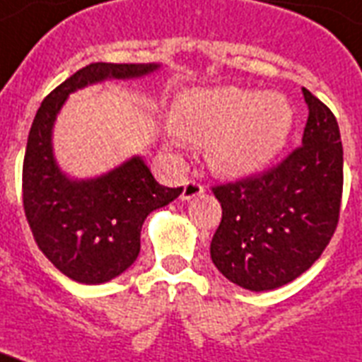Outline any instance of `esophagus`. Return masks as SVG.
I'll list each match as a JSON object with an SVG mask.
<instances>
[{
    "label": "esophagus",
    "instance_id": "1",
    "mask_svg": "<svg viewBox=\"0 0 362 362\" xmlns=\"http://www.w3.org/2000/svg\"><path fill=\"white\" fill-rule=\"evenodd\" d=\"M204 193V186L201 182L197 180H187L184 184V192H182V199H193L197 197V195H203Z\"/></svg>",
    "mask_w": 362,
    "mask_h": 362
}]
</instances>
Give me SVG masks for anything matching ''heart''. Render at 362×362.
I'll use <instances>...</instances> for the list:
<instances>
[{
  "mask_svg": "<svg viewBox=\"0 0 362 362\" xmlns=\"http://www.w3.org/2000/svg\"><path fill=\"white\" fill-rule=\"evenodd\" d=\"M175 124L186 141H210L206 158L212 169L244 176L264 167L284 148L293 110L276 93L237 86L193 90L176 105Z\"/></svg>",
  "mask_w": 362,
  "mask_h": 362,
  "instance_id": "obj_1",
  "label": "heart"
}]
</instances>
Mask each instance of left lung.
Here are the masks:
<instances>
[{
    "instance_id": "left-lung-1",
    "label": "left lung",
    "mask_w": 362,
    "mask_h": 362,
    "mask_svg": "<svg viewBox=\"0 0 362 362\" xmlns=\"http://www.w3.org/2000/svg\"><path fill=\"white\" fill-rule=\"evenodd\" d=\"M310 115L303 144L280 163L212 186L221 221L210 257L221 274L250 291L293 281L320 259L340 220L344 148L338 122L303 88Z\"/></svg>"
}]
</instances>
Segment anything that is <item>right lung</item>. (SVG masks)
<instances>
[{
	"label": "right lung",
	"instance_id": "1",
	"mask_svg": "<svg viewBox=\"0 0 362 362\" xmlns=\"http://www.w3.org/2000/svg\"><path fill=\"white\" fill-rule=\"evenodd\" d=\"M156 64H90L54 88L37 110L22 165V203L37 246L81 284H103L129 269L141 252L146 216L175 201L182 187L156 182L141 158L95 180H69L54 163L50 131L65 98L105 78H129Z\"/></svg>",
	"mask_w": 362,
	"mask_h": 362
}]
</instances>
